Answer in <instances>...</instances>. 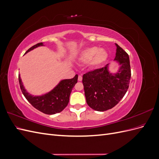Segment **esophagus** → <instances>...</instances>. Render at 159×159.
Listing matches in <instances>:
<instances>
[{
    "instance_id": "34e87169",
    "label": "esophagus",
    "mask_w": 159,
    "mask_h": 159,
    "mask_svg": "<svg viewBox=\"0 0 159 159\" xmlns=\"http://www.w3.org/2000/svg\"><path fill=\"white\" fill-rule=\"evenodd\" d=\"M78 81H82V76H81V75H80L78 76Z\"/></svg>"
}]
</instances>
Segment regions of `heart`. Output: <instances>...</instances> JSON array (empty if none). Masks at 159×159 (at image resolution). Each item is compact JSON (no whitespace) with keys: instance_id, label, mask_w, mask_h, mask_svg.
<instances>
[{"instance_id":"obj_1","label":"heart","mask_w":159,"mask_h":159,"mask_svg":"<svg viewBox=\"0 0 159 159\" xmlns=\"http://www.w3.org/2000/svg\"><path fill=\"white\" fill-rule=\"evenodd\" d=\"M108 54L103 48L91 46L83 49L78 56V60L84 64L89 63L91 68H95L103 64L107 60Z\"/></svg>"}]
</instances>
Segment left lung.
<instances>
[{"mask_svg":"<svg viewBox=\"0 0 159 159\" xmlns=\"http://www.w3.org/2000/svg\"><path fill=\"white\" fill-rule=\"evenodd\" d=\"M115 46L117 49L114 60L120 66L116 73H111L107 64L83 75L86 102L91 108L98 111L115 107L129 88L131 75L129 57L118 44Z\"/></svg>","mask_w":159,"mask_h":159,"instance_id":"obj_1","label":"left lung"}]
</instances>
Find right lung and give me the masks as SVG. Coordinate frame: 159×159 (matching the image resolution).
<instances>
[{
  "label": "right lung",
  "instance_id": "1",
  "mask_svg": "<svg viewBox=\"0 0 159 159\" xmlns=\"http://www.w3.org/2000/svg\"><path fill=\"white\" fill-rule=\"evenodd\" d=\"M44 46L42 42L33 46L28 49L25 54L39 46ZM78 75H75L74 78L61 80L56 87L42 95H32L24 87L20 75L18 76L19 84L23 95L34 107L40 111L48 115H53L61 112L68 105L71 90L78 82Z\"/></svg>",
  "mask_w": 159,
  "mask_h": 159
}]
</instances>
